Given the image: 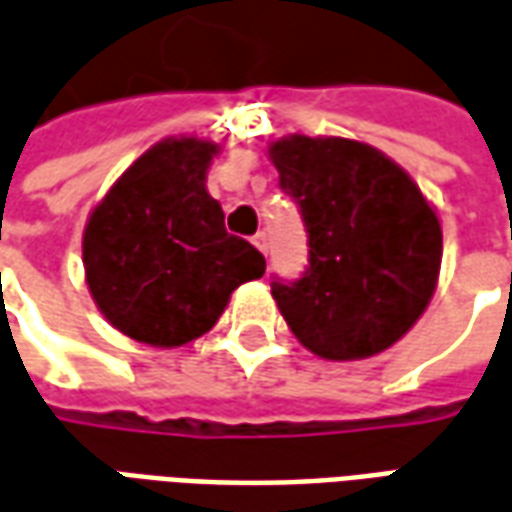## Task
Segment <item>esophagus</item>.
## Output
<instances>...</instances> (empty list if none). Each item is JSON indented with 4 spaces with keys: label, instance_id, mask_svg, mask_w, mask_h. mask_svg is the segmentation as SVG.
I'll return each instance as SVG.
<instances>
[{
    "label": "esophagus",
    "instance_id": "1",
    "mask_svg": "<svg viewBox=\"0 0 512 512\" xmlns=\"http://www.w3.org/2000/svg\"><path fill=\"white\" fill-rule=\"evenodd\" d=\"M253 245L262 250V253H267V234H264V231H259V234L253 237Z\"/></svg>",
    "mask_w": 512,
    "mask_h": 512
}]
</instances>
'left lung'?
<instances>
[{"instance_id":"8db88e82","label":"left lung","mask_w":512,"mask_h":512,"mask_svg":"<svg viewBox=\"0 0 512 512\" xmlns=\"http://www.w3.org/2000/svg\"><path fill=\"white\" fill-rule=\"evenodd\" d=\"M267 157L308 234L303 278L273 281L286 325L328 361L389 350L436 292L444 248L436 209L394 159L358 140L289 134Z\"/></svg>"}]
</instances>
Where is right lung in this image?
I'll use <instances>...</instances> for the list:
<instances>
[{"label":"right lung","mask_w":512,"mask_h":512,"mask_svg":"<svg viewBox=\"0 0 512 512\" xmlns=\"http://www.w3.org/2000/svg\"><path fill=\"white\" fill-rule=\"evenodd\" d=\"M220 146L168 137L123 170L82 234L85 281L112 328L151 347H181L220 320L228 297L262 278L264 256L228 234L206 190Z\"/></svg>","instance_id":"1"}]
</instances>
